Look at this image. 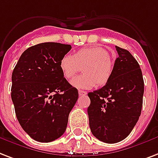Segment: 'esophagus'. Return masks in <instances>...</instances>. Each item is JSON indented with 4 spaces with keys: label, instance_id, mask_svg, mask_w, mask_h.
Returning <instances> with one entry per match:
<instances>
[{
    "label": "esophagus",
    "instance_id": "esophagus-1",
    "mask_svg": "<svg viewBox=\"0 0 158 158\" xmlns=\"http://www.w3.org/2000/svg\"><path fill=\"white\" fill-rule=\"evenodd\" d=\"M79 94L80 95V96H85V95L87 94V92L83 91V90H79Z\"/></svg>",
    "mask_w": 158,
    "mask_h": 158
}]
</instances>
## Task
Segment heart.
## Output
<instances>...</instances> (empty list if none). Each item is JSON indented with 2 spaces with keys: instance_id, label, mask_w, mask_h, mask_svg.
Here are the masks:
<instances>
[{
  "instance_id": "heart-1",
  "label": "heart",
  "mask_w": 158,
  "mask_h": 158,
  "mask_svg": "<svg viewBox=\"0 0 158 158\" xmlns=\"http://www.w3.org/2000/svg\"><path fill=\"white\" fill-rule=\"evenodd\" d=\"M84 75L72 79L71 85L79 89H89L97 84L104 85L111 79L114 66L109 60V54L99 46L86 47L78 50L75 55H65L60 62V68L67 79L78 74L81 67Z\"/></svg>"
}]
</instances>
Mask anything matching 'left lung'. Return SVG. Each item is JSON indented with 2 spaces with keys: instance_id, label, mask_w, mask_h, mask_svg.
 Instances as JSON below:
<instances>
[{
  "instance_id": "8db88e82",
  "label": "left lung",
  "mask_w": 158,
  "mask_h": 158,
  "mask_svg": "<svg viewBox=\"0 0 158 158\" xmlns=\"http://www.w3.org/2000/svg\"><path fill=\"white\" fill-rule=\"evenodd\" d=\"M111 79L99 89L88 94L90 130L106 143L123 140L132 132L143 107L144 82L138 61L118 46Z\"/></svg>"
}]
</instances>
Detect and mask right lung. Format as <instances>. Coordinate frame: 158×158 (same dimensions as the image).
I'll list each match as a JSON object with an SVG mask.
<instances>
[{"label":"right lung","mask_w":158,"mask_h":158,"mask_svg":"<svg viewBox=\"0 0 158 158\" xmlns=\"http://www.w3.org/2000/svg\"><path fill=\"white\" fill-rule=\"evenodd\" d=\"M70 44L45 42L28 48L12 73L11 99L24 131L34 140L50 143L63 135L79 98L60 68Z\"/></svg>","instance_id":"add662e5"}]
</instances>
